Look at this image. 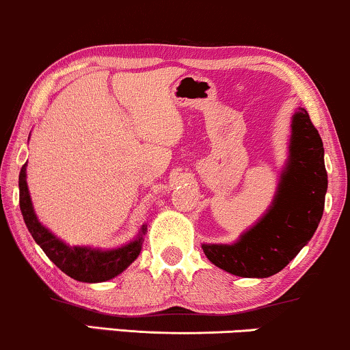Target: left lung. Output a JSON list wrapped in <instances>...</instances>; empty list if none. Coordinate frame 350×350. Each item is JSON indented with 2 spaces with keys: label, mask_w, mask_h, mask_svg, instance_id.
<instances>
[{
  "label": "left lung",
  "mask_w": 350,
  "mask_h": 350,
  "mask_svg": "<svg viewBox=\"0 0 350 350\" xmlns=\"http://www.w3.org/2000/svg\"><path fill=\"white\" fill-rule=\"evenodd\" d=\"M327 172L324 148L308 112L300 107L292 122L290 158L275 200L258 225L234 244H204L210 262L239 277L280 272L310 241L323 217Z\"/></svg>",
  "instance_id": "8db88e82"
}]
</instances>
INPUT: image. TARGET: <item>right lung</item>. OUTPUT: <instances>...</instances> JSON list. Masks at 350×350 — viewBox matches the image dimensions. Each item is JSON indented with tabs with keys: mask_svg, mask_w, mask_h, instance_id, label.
I'll return each instance as SVG.
<instances>
[{
	"mask_svg": "<svg viewBox=\"0 0 350 350\" xmlns=\"http://www.w3.org/2000/svg\"><path fill=\"white\" fill-rule=\"evenodd\" d=\"M26 166L27 163L21 167L19 174V207L21 212H23L24 223H26L29 233L32 234L36 243L42 247V251L47 254V258L60 271L75 280L94 284V282H106L112 279V277L119 275L122 271H125L137 259V256L142 251V234H145V226L142 228L140 237L135 239V241L112 251L68 246V244L55 238L47 228L40 225L36 213H33L31 196H29L26 183Z\"/></svg>",
	"mask_w": 350,
	"mask_h": 350,
	"instance_id": "right-lung-1",
	"label": "right lung"
}]
</instances>
